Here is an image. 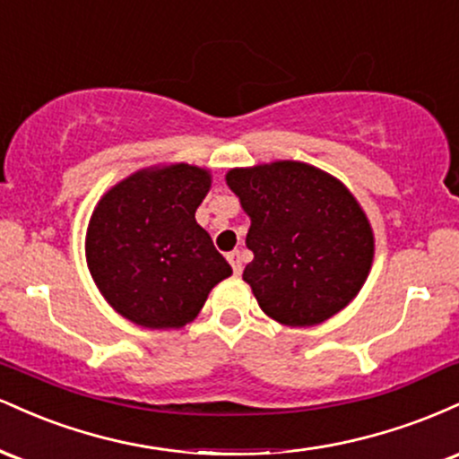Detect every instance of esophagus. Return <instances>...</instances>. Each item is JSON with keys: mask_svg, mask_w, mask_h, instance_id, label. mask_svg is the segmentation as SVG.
Masks as SVG:
<instances>
[{"mask_svg": "<svg viewBox=\"0 0 459 459\" xmlns=\"http://www.w3.org/2000/svg\"><path fill=\"white\" fill-rule=\"evenodd\" d=\"M226 259H229L230 267H233V272L237 273V276H239L241 270H244V263H241V255H239V250L229 252V255H226Z\"/></svg>", "mask_w": 459, "mask_h": 459, "instance_id": "obj_1", "label": "esophagus"}]
</instances>
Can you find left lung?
Masks as SVG:
<instances>
[{
    "instance_id": "obj_1",
    "label": "left lung",
    "mask_w": 459,
    "mask_h": 459,
    "mask_svg": "<svg viewBox=\"0 0 459 459\" xmlns=\"http://www.w3.org/2000/svg\"><path fill=\"white\" fill-rule=\"evenodd\" d=\"M226 183L250 215L255 259L244 281L263 313L307 328L358 296L373 263V230L339 178L302 161L233 168Z\"/></svg>"
}]
</instances>
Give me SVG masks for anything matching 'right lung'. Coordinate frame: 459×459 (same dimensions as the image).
Instances as JSON below:
<instances>
[{
  "label": "right lung",
  "instance_id": "add662e5",
  "mask_svg": "<svg viewBox=\"0 0 459 459\" xmlns=\"http://www.w3.org/2000/svg\"><path fill=\"white\" fill-rule=\"evenodd\" d=\"M209 187V170L170 163L134 172L99 200L86 233L88 270L125 319L183 328L233 273L196 222Z\"/></svg>",
  "mask_w": 459,
  "mask_h": 459
}]
</instances>
